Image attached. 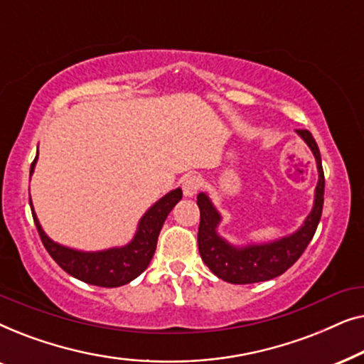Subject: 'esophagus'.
Listing matches in <instances>:
<instances>
[{
  "mask_svg": "<svg viewBox=\"0 0 364 364\" xmlns=\"http://www.w3.org/2000/svg\"><path fill=\"white\" fill-rule=\"evenodd\" d=\"M202 187V178L198 176H187L182 181V191L186 197H193Z\"/></svg>",
  "mask_w": 364,
  "mask_h": 364,
  "instance_id": "34e87169",
  "label": "esophagus"
}]
</instances>
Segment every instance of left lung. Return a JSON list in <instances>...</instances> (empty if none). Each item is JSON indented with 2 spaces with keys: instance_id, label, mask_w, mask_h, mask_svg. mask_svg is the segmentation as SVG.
I'll return each mask as SVG.
<instances>
[{
  "instance_id": "1",
  "label": "left lung",
  "mask_w": 364,
  "mask_h": 364,
  "mask_svg": "<svg viewBox=\"0 0 364 364\" xmlns=\"http://www.w3.org/2000/svg\"><path fill=\"white\" fill-rule=\"evenodd\" d=\"M306 146L311 149L316 161L318 183L315 188L313 208L303 222V225L291 235L267 243H248V245H232L225 238L218 235L217 228L222 222V215L213 205L205 192L197 196V205L200 208V225H198V252L205 265L223 282L247 285V283L272 280L285 273L315 235L318 222L323 210V193H325V173L321 167V156L315 139L310 131H296Z\"/></svg>"
}]
</instances>
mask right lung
I'll list each match as a JSON object with an SVG mask.
<instances>
[{"mask_svg":"<svg viewBox=\"0 0 364 364\" xmlns=\"http://www.w3.org/2000/svg\"><path fill=\"white\" fill-rule=\"evenodd\" d=\"M36 161L38 156L34 157L31 164L29 176H33ZM181 198L182 188H176V191L166 193L144 213L141 220H139L136 235L127 245L112 247L99 252L74 250V248L64 247L61 243L51 240L44 233L41 223L38 220L31 198H29V205H31L33 218L43 245L46 247L49 255L64 272H68L69 275L77 278V280L89 283V285L116 288L132 282L149 267L154 253H156L157 238L164 222H166L167 215Z\"/></svg>","mask_w":364,"mask_h":364,"instance_id":"add662e5","label":"right lung"}]
</instances>
